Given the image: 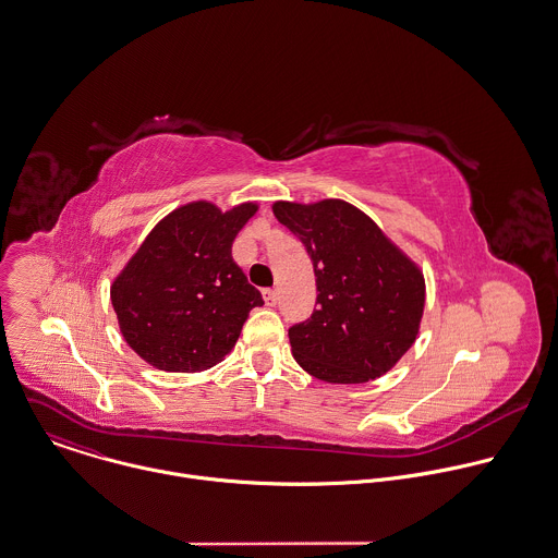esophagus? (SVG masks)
Segmentation results:
<instances>
[{
    "label": "esophagus",
    "instance_id": "34e87169",
    "mask_svg": "<svg viewBox=\"0 0 558 558\" xmlns=\"http://www.w3.org/2000/svg\"><path fill=\"white\" fill-rule=\"evenodd\" d=\"M263 300H265L267 306H276V304H278V291L265 289V291H263Z\"/></svg>",
    "mask_w": 558,
    "mask_h": 558
}]
</instances>
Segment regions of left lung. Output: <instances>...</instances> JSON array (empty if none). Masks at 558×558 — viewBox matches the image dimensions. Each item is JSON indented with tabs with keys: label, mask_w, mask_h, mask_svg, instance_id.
Returning a JSON list of instances; mask_svg holds the SVG:
<instances>
[{
	"label": "left lung",
	"mask_w": 558,
	"mask_h": 558,
	"mask_svg": "<svg viewBox=\"0 0 558 558\" xmlns=\"http://www.w3.org/2000/svg\"><path fill=\"white\" fill-rule=\"evenodd\" d=\"M274 215L304 243L315 269L317 308L289 328L300 367L335 385L387 374L420 332L426 302L420 267L343 199L276 202Z\"/></svg>",
	"instance_id": "8db88e82"
}]
</instances>
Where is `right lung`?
I'll return each mask as SVG.
<instances>
[{
    "mask_svg": "<svg viewBox=\"0 0 558 558\" xmlns=\"http://www.w3.org/2000/svg\"><path fill=\"white\" fill-rule=\"evenodd\" d=\"M258 210L191 202L154 226L110 287L128 345L162 372H202L234 348L260 293L232 260V241Z\"/></svg>",
    "mask_w": 558,
    "mask_h": 558,
    "instance_id": "right-lung-1",
    "label": "right lung"
}]
</instances>
